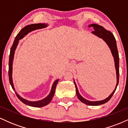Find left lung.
I'll list each match as a JSON object with an SVG mask.
<instances>
[{
    "label": "left lung",
    "instance_id": "8db88e82",
    "mask_svg": "<svg viewBox=\"0 0 128 128\" xmlns=\"http://www.w3.org/2000/svg\"><path fill=\"white\" fill-rule=\"evenodd\" d=\"M89 27H92L94 29V30L92 32V34H93L95 36H98V37L102 38L104 41L109 47L110 50H111V54L114 58V64H115V68L116 71V77H117V84L115 88L113 91L112 93L110 95L108 98L106 99L98 101H90L88 100L85 98H84L79 93L78 86H76L75 80H74V84L76 87V94L77 95L78 98L79 99L80 102H82L84 104L86 105H90V106H98V105H102V104H105L108 101H109L110 99L112 98V95L114 94L115 92L117 86L118 84V80H119V56H118V52L117 48V44H116V40L114 35L111 33L110 30H107L102 26H100L97 24H92L88 25Z\"/></svg>",
    "mask_w": 128,
    "mask_h": 128
}]
</instances>
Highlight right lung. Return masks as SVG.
Returning a JSON list of instances; mask_svg holds the SVG:
<instances>
[{
    "label": "right lung",
    "mask_w": 128,
    "mask_h": 128,
    "mask_svg": "<svg viewBox=\"0 0 128 128\" xmlns=\"http://www.w3.org/2000/svg\"><path fill=\"white\" fill-rule=\"evenodd\" d=\"M48 26V24L46 23H35V24H29L23 28V29L19 32V33L16 36L15 40H14L13 44L11 48V50H10V58H9V71H8V74H9V80H10V83L11 84V86H12V89L15 91V93L17 98H18L20 101H22L23 104H26V105H29V106H33V107H42L46 105H48L50 102L52 100L53 97H54V94L55 92V89L56 86L57 84H58V81H59V79H56L53 83L52 88H51L50 92L49 94L48 95L46 98H44L42 100L37 101H30L28 100H26L24 98H23L20 95L16 92V89L14 88V83H13L12 80V65H13V61H14V54H15V51L16 49H17V46L18 44L19 40L23 38L24 36H26L28 34L29 32L33 31V30H36V29H40L42 28H46Z\"/></svg>",
    "instance_id": "right-lung-1"
}]
</instances>
